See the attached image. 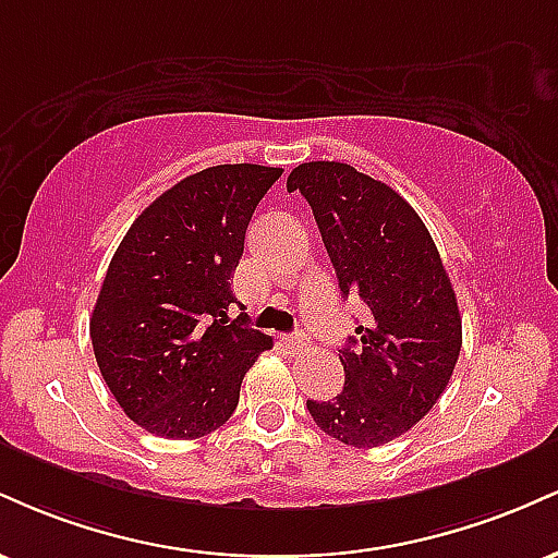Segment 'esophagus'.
Masks as SVG:
<instances>
[{"instance_id": "obj_1", "label": "esophagus", "mask_w": 558, "mask_h": 558, "mask_svg": "<svg viewBox=\"0 0 558 558\" xmlns=\"http://www.w3.org/2000/svg\"><path fill=\"white\" fill-rule=\"evenodd\" d=\"M283 345L288 351H301L306 349V338L301 332H296V336H283Z\"/></svg>"}]
</instances>
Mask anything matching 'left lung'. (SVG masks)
<instances>
[{"label":"left lung","instance_id":"obj_1","mask_svg":"<svg viewBox=\"0 0 558 558\" xmlns=\"http://www.w3.org/2000/svg\"><path fill=\"white\" fill-rule=\"evenodd\" d=\"M286 185L310 202L343 299L369 312L338 354L343 390L306 409L345 446L390 444L451 380L462 351L457 293L425 222L390 185L343 162H304Z\"/></svg>","mask_w":558,"mask_h":558}]
</instances>
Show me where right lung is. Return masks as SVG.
I'll return each mask as SVG.
<instances>
[{
	"instance_id": "1",
	"label": "right lung",
	"mask_w": 558,
	"mask_h": 558,
	"mask_svg": "<svg viewBox=\"0 0 558 558\" xmlns=\"http://www.w3.org/2000/svg\"><path fill=\"white\" fill-rule=\"evenodd\" d=\"M283 175L217 165L183 178L136 217L92 315L99 373L123 412L159 438H202L239 407L241 380L272 338L230 317V278L248 220Z\"/></svg>"
}]
</instances>
